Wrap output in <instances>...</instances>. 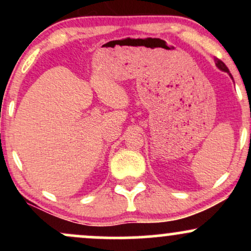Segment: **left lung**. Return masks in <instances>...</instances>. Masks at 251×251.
<instances>
[{
	"instance_id": "1",
	"label": "left lung",
	"mask_w": 251,
	"mask_h": 251,
	"mask_svg": "<svg viewBox=\"0 0 251 251\" xmlns=\"http://www.w3.org/2000/svg\"><path fill=\"white\" fill-rule=\"evenodd\" d=\"M215 63H216V66H217L218 70L222 71V72H226V73L230 75V77H231V79H232V75H231V74H230V72H229V70H227L226 66L224 65V62H222L220 59H217V57H216V59H215ZM232 80H234V79H232Z\"/></svg>"
}]
</instances>
